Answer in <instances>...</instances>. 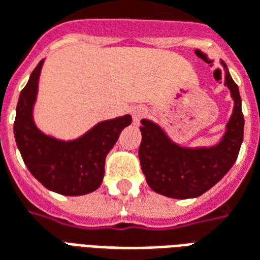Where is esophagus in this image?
Wrapping results in <instances>:
<instances>
[{"label": "esophagus", "mask_w": 260, "mask_h": 260, "mask_svg": "<svg viewBox=\"0 0 260 260\" xmlns=\"http://www.w3.org/2000/svg\"><path fill=\"white\" fill-rule=\"evenodd\" d=\"M145 115V109L143 106H137V108H134L133 109V120L134 121H140L141 120V117Z\"/></svg>", "instance_id": "esophagus-1"}]
</instances>
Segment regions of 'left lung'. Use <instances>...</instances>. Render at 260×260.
<instances>
[{
  "instance_id": "1",
  "label": "left lung",
  "mask_w": 260,
  "mask_h": 260,
  "mask_svg": "<svg viewBox=\"0 0 260 260\" xmlns=\"http://www.w3.org/2000/svg\"><path fill=\"white\" fill-rule=\"evenodd\" d=\"M225 84L235 106L227 133L221 143L213 148H182L171 143L152 121L141 120L143 139L139 158L147 183L154 192L174 199L198 198L213 187L234 165L244 139V115L238 85L228 71Z\"/></svg>"
}]
</instances>
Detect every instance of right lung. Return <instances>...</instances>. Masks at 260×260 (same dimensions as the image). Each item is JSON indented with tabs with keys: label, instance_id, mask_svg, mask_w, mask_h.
<instances>
[{
	"label": "right lung",
	"instance_id": "right-lung-1",
	"mask_svg": "<svg viewBox=\"0 0 260 260\" xmlns=\"http://www.w3.org/2000/svg\"><path fill=\"white\" fill-rule=\"evenodd\" d=\"M42 64L43 60L33 70L16 105L14 123L16 145L30 174L45 187L64 196L91 193L102 183L106 155L116 144L121 130L132 123V116L102 121L84 137L71 143L45 136L32 119Z\"/></svg>",
	"mask_w": 260,
	"mask_h": 260
}]
</instances>
